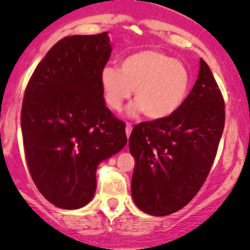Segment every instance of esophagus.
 I'll return each instance as SVG.
<instances>
[{
  "label": "esophagus",
  "mask_w": 250,
  "mask_h": 250,
  "mask_svg": "<svg viewBox=\"0 0 250 250\" xmlns=\"http://www.w3.org/2000/svg\"><path fill=\"white\" fill-rule=\"evenodd\" d=\"M131 130H133V127H131L130 123H127V125H125V134H127V137L130 136Z\"/></svg>",
  "instance_id": "1"
}]
</instances>
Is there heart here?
Returning <instances> with one entry per match:
<instances>
[{"mask_svg":"<svg viewBox=\"0 0 250 250\" xmlns=\"http://www.w3.org/2000/svg\"><path fill=\"white\" fill-rule=\"evenodd\" d=\"M190 82V73L182 62L156 49L135 51L122 60L120 68L105 65L100 74L109 107L120 111L134 91L136 101L129 105L128 115L145 113L150 120L177 113L187 100Z\"/></svg>","mask_w":250,"mask_h":250,"instance_id":"obj_1","label":"heart"}]
</instances>
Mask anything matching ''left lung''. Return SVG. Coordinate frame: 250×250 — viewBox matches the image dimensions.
Returning a JSON list of instances; mask_svg holds the SVG:
<instances>
[{"instance_id":"obj_1","label":"left lung","mask_w":250,"mask_h":250,"mask_svg":"<svg viewBox=\"0 0 250 250\" xmlns=\"http://www.w3.org/2000/svg\"><path fill=\"white\" fill-rule=\"evenodd\" d=\"M225 102L208 64L182 107L165 120L135 125L129 150L135 159L131 195L153 216L176 213L207 179L225 128Z\"/></svg>"}]
</instances>
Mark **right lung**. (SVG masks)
<instances>
[{"instance_id":"right-lung-1","label":"right lung","mask_w":250,"mask_h":250,"mask_svg":"<svg viewBox=\"0 0 250 250\" xmlns=\"http://www.w3.org/2000/svg\"><path fill=\"white\" fill-rule=\"evenodd\" d=\"M111 50L107 31L64 37L39 63L25 89V160L40 193L59 208L88 205L99 165L127 145L125 123L105 107L100 84Z\"/></svg>"}]
</instances>
